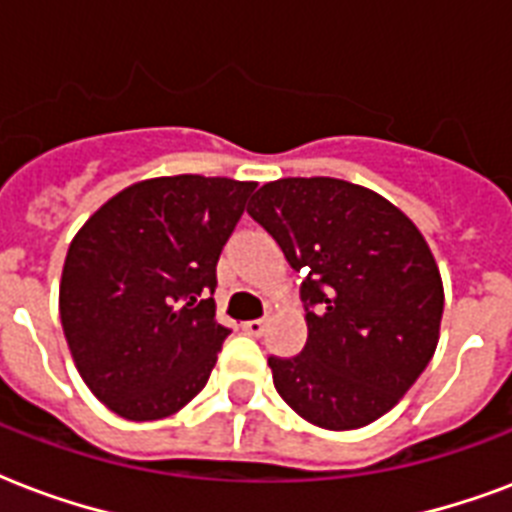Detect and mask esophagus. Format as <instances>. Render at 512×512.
<instances>
[{
  "instance_id": "34e87169",
  "label": "esophagus",
  "mask_w": 512,
  "mask_h": 512,
  "mask_svg": "<svg viewBox=\"0 0 512 512\" xmlns=\"http://www.w3.org/2000/svg\"><path fill=\"white\" fill-rule=\"evenodd\" d=\"M264 328H267V320H245L243 331L251 336H261L264 334Z\"/></svg>"
}]
</instances>
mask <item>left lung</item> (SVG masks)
<instances>
[{"mask_svg": "<svg viewBox=\"0 0 512 512\" xmlns=\"http://www.w3.org/2000/svg\"><path fill=\"white\" fill-rule=\"evenodd\" d=\"M248 213L304 272L307 344L269 358L280 398L323 430L387 414L433 360L443 283L430 245L382 194L342 178H277Z\"/></svg>", "mask_w": 512, "mask_h": 512, "instance_id": "8db88e82", "label": "left lung"}]
</instances>
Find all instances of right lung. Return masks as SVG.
I'll return each instance as SVG.
<instances>
[{
  "label": "right lung",
  "instance_id": "right-lung-1",
  "mask_svg": "<svg viewBox=\"0 0 512 512\" xmlns=\"http://www.w3.org/2000/svg\"><path fill=\"white\" fill-rule=\"evenodd\" d=\"M253 189L221 176L146 178L71 240L63 334L90 392L122 419L170 417L208 384L229 336L216 320V264Z\"/></svg>",
  "mask_w": 512,
  "mask_h": 512
}]
</instances>
